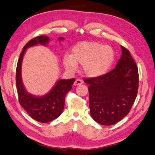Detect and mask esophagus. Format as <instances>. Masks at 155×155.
Wrapping results in <instances>:
<instances>
[{
	"label": "esophagus",
	"mask_w": 155,
	"mask_h": 155,
	"mask_svg": "<svg viewBox=\"0 0 155 155\" xmlns=\"http://www.w3.org/2000/svg\"><path fill=\"white\" fill-rule=\"evenodd\" d=\"M83 82L82 80L79 79V78H77V79H76V81H74V85L75 86H77V85H81V84H83Z\"/></svg>",
	"instance_id": "1"
}]
</instances>
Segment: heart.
Wrapping results in <instances>:
<instances>
[{"label": "heart", "mask_w": 155, "mask_h": 155, "mask_svg": "<svg viewBox=\"0 0 155 155\" xmlns=\"http://www.w3.org/2000/svg\"><path fill=\"white\" fill-rule=\"evenodd\" d=\"M111 47L98 42H83L73 48L72 56L65 57L64 64L69 71L77 69V64L83 65V70L89 77H98L105 73L114 60Z\"/></svg>", "instance_id": "obj_1"}]
</instances>
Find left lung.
Here are the masks:
<instances>
[{
    "mask_svg": "<svg viewBox=\"0 0 155 155\" xmlns=\"http://www.w3.org/2000/svg\"><path fill=\"white\" fill-rule=\"evenodd\" d=\"M121 48L114 69L101 77L84 78L89 85L90 115L102 125L115 124L124 118L137 97L138 68L128 50Z\"/></svg>",
    "mask_w": 155,
    "mask_h": 155,
    "instance_id": "left-lung-1",
    "label": "left lung"
}]
</instances>
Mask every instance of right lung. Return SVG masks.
Here are the masks:
<instances>
[{
  "instance_id": "obj_1",
  "label": "right lung",
  "mask_w": 155,
  "mask_h": 155,
  "mask_svg": "<svg viewBox=\"0 0 155 155\" xmlns=\"http://www.w3.org/2000/svg\"><path fill=\"white\" fill-rule=\"evenodd\" d=\"M60 40H64L60 37ZM50 38L45 35L38 36L28 41L21 52L18 61L15 83L20 104L33 120L41 123H47L57 118L64 111L65 98L68 91L71 90L75 78L59 80L52 90L46 95L35 97L28 94L23 86L21 78V65L23 56L27 48L40 44L44 45Z\"/></svg>"
}]
</instances>
